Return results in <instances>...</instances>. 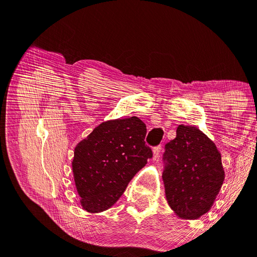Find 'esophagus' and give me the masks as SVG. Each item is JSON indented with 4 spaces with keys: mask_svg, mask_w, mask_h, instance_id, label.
I'll return each instance as SVG.
<instances>
[{
    "mask_svg": "<svg viewBox=\"0 0 257 257\" xmlns=\"http://www.w3.org/2000/svg\"><path fill=\"white\" fill-rule=\"evenodd\" d=\"M161 150H162V146L161 145L154 147V149H153V160H157L160 157Z\"/></svg>",
    "mask_w": 257,
    "mask_h": 257,
    "instance_id": "1",
    "label": "esophagus"
}]
</instances>
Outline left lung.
Listing matches in <instances>:
<instances>
[{
	"instance_id": "8db88e82",
	"label": "left lung",
	"mask_w": 257,
	"mask_h": 257,
	"mask_svg": "<svg viewBox=\"0 0 257 257\" xmlns=\"http://www.w3.org/2000/svg\"><path fill=\"white\" fill-rule=\"evenodd\" d=\"M163 179L168 204L184 219H197L211 208L224 181L221 154L195 126L179 125L165 145Z\"/></svg>"
}]
</instances>
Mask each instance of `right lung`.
<instances>
[{
	"instance_id": "right-lung-1",
	"label": "right lung",
	"mask_w": 257,
	"mask_h": 257,
	"mask_svg": "<svg viewBox=\"0 0 257 257\" xmlns=\"http://www.w3.org/2000/svg\"><path fill=\"white\" fill-rule=\"evenodd\" d=\"M146 124L137 116L103 122L75 148L73 173L81 206L89 212L110 208L153 157Z\"/></svg>"
}]
</instances>
